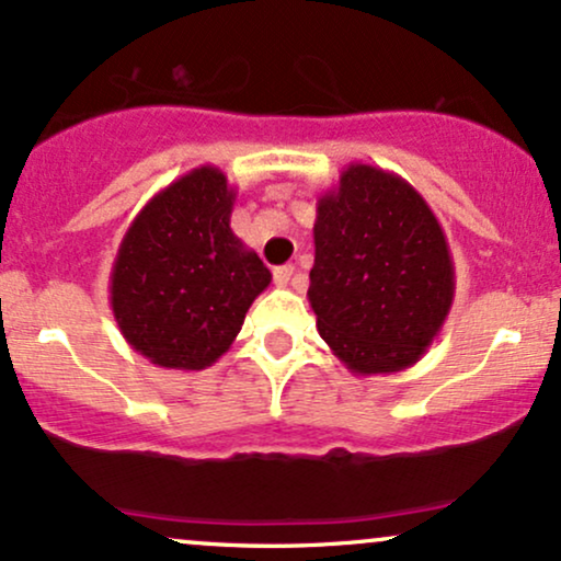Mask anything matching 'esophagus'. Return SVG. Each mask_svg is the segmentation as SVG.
Listing matches in <instances>:
<instances>
[{
	"label": "esophagus",
	"mask_w": 561,
	"mask_h": 561,
	"mask_svg": "<svg viewBox=\"0 0 561 561\" xmlns=\"http://www.w3.org/2000/svg\"><path fill=\"white\" fill-rule=\"evenodd\" d=\"M293 276H295V266H279V268H274V282H276V285H279V287H287Z\"/></svg>",
	"instance_id": "esophagus-1"
}]
</instances>
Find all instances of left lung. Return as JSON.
<instances>
[{
    "label": "left lung",
    "instance_id": "obj_1",
    "mask_svg": "<svg viewBox=\"0 0 561 561\" xmlns=\"http://www.w3.org/2000/svg\"><path fill=\"white\" fill-rule=\"evenodd\" d=\"M308 302L351 375L414 366L446 324L456 293L433 208L398 173L351 163L317 199Z\"/></svg>",
    "mask_w": 561,
    "mask_h": 561
}]
</instances>
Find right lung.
<instances>
[{"label":"right lung","instance_id":"obj_1","mask_svg":"<svg viewBox=\"0 0 561 561\" xmlns=\"http://www.w3.org/2000/svg\"><path fill=\"white\" fill-rule=\"evenodd\" d=\"M237 190L216 165H199L147 199L121 240L111 308L134 351L163 369L216 364L272 285L229 227Z\"/></svg>","mask_w":561,"mask_h":561}]
</instances>
